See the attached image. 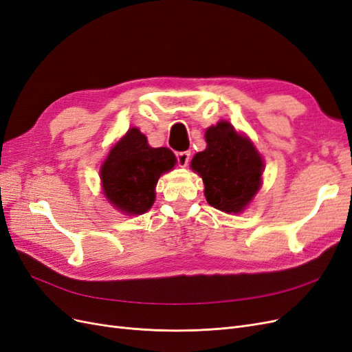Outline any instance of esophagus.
Returning a JSON list of instances; mask_svg holds the SVG:
<instances>
[{
    "label": "esophagus",
    "mask_w": 352,
    "mask_h": 352,
    "mask_svg": "<svg viewBox=\"0 0 352 352\" xmlns=\"http://www.w3.org/2000/svg\"><path fill=\"white\" fill-rule=\"evenodd\" d=\"M189 157L190 153L189 151H182V153H176V160H177V164L180 167H186L189 163Z\"/></svg>",
    "instance_id": "1"
}]
</instances>
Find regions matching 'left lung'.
<instances>
[{
	"mask_svg": "<svg viewBox=\"0 0 352 352\" xmlns=\"http://www.w3.org/2000/svg\"><path fill=\"white\" fill-rule=\"evenodd\" d=\"M207 148L194 155L190 168L202 177L207 202L220 211H243L261 186L263 158L254 144L221 120L206 131Z\"/></svg>",
	"mask_w": 352,
	"mask_h": 352,
	"instance_id": "left-lung-1",
	"label": "left lung"
}]
</instances>
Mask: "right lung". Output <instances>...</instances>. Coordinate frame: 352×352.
Masks as SVG:
<instances>
[{
  "instance_id": "right-lung-1",
  "label": "right lung",
  "mask_w": 352,
  "mask_h": 352,
  "mask_svg": "<svg viewBox=\"0 0 352 352\" xmlns=\"http://www.w3.org/2000/svg\"><path fill=\"white\" fill-rule=\"evenodd\" d=\"M176 164L168 148H153L138 127L117 142L101 166L102 190L117 210L129 216L144 214L155 201L158 177Z\"/></svg>"
}]
</instances>
